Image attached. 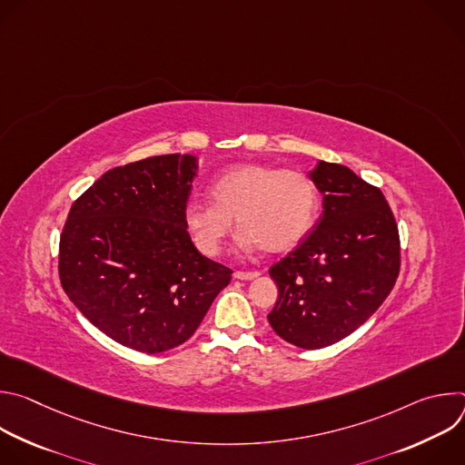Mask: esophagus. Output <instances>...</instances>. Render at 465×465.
<instances>
[{"mask_svg":"<svg viewBox=\"0 0 465 465\" xmlns=\"http://www.w3.org/2000/svg\"><path fill=\"white\" fill-rule=\"evenodd\" d=\"M259 276V272H244V271H237L233 274L235 280H242V282H250V280H255Z\"/></svg>","mask_w":465,"mask_h":465,"instance_id":"esophagus-1","label":"esophagus"}]
</instances>
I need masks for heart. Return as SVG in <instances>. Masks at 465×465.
<instances>
[{
	"label": "heart",
	"mask_w": 465,
	"mask_h": 465,
	"mask_svg": "<svg viewBox=\"0 0 465 465\" xmlns=\"http://www.w3.org/2000/svg\"><path fill=\"white\" fill-rule=\"evenodd\" d=\"M212 196L213 203L194 198L185 206V224L208 255L221 250L232 219L248 244L267 252L291 250L307 235L318 210L316 187L305 173L269 163L226 171L213 182Z\"/></svg>",
	"instance_id": "heart-1"
}]
</instances>
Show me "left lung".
<instances>
[{
  "label": "left lung",
  "instance_id": "left-lung-1",
  "mask_svg": "<svg viewBox=\"0 0 465 465\" xmlns=\"http://www.w3.org/2000/svg\"><path fill=\"white\" fill-rule=\"evenodd\" d=\"M311 178L323 212L307 239L274 262L276 333L303 350L335 344L386 300L401 269L395 217L379 187L341 163L318 162Z\"/></svg>",
  "mask_w": 465,
  "mask_h": 465
}]
</instances>
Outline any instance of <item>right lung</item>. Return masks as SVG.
I'll use <instances>...</instances> for the list:
<instances>
[{
  "mask_svg": "<svg viewBox=\"0 0 465 465\" xmlns=\"http://www.w3.org/2000/svg\"><path fill=\"white\" fill-rule=\"evenodd\" d=\"M196 158L163 154L104 173L74 203L58 276L75 307L112 341L142 353L183 344L232 269L193 244L185 206Z\"/></svg>",
  "mask_w": 465,
  "mask_h": 465,
  "instance_id": "1",
  "label": "right lung"
}]
</instances>
